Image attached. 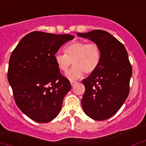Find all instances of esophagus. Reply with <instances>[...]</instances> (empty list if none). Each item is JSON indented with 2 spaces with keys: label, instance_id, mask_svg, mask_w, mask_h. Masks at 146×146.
<instances>
[{
  "label": "esophagus",
  "instance_id": "esophagus-1",
  "mask_svg": "<svg viewBox=\"0 0 146 146\" xmlns=\"http://www.w3.org/2000/svg\"><path fill=\"white\" fill-rule=\"evenodd\" d=\"M76 82H76V81H70V85H71L72 86H73V85H74L76 83Z\"/></svg>",
  "mask_w": 146,
  "mask_h": 146
}]
</instances>
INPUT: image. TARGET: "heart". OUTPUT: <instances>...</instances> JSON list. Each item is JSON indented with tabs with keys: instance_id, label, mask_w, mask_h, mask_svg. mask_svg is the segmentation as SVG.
<instances>
[{
	"instance_id": "heart-1",
	"label": "heart",
	"mask_w": 146,
	"mask_h": 146,
	"mask_svg": "<svg viewBox=\"0 0 146 146\" xmlns=\"http://www.w3.org/2000/svg\"><path fill=\"white\" fill-rule=\"evenodd\" d=\"M64 54L57 53L54 60L61 71H66L73 63V66L66 72L69 80H76L85 73L90 75L96 70L101 61V49L95 43L88 44L85 42H73L64 48Z\"/></svg>"
}]
</instances>
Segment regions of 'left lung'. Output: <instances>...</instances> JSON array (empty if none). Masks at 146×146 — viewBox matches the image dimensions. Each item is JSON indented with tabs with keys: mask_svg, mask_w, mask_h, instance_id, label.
I'll return each mask as SVG.
<instances>
[{
	"mask_svg": "<svg viewBox=\"0 0 146 146\" xmlns=\"http://www.w3.org/2000/svg\"><path fill=\"white\" fill-rule=\"evenodd\" d=\"M77 35L99 45L102 54L96 70L82 80L85 88L82 108L94 120L110 119L119 111L129 94L132 67L127 51L118 39L106 31L97 29Z\"/></svg>",
	"mask_w": 146,
	"mask_h": 146,
	"instance_id": "1",
	"label": "left lung"
}]
</instances>
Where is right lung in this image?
Wrapping results in <instances>:
<instances>
[{
    "label": "right lung",
    "instance_id": "1",
    "mask_svg": "<svg viewBox=\"0 0 146 146\" xmlns=\"http://www.w3.org/2000/svg\"><path fill=\"white\" fill-rule=\"evenodd\" d=\"M70 35L32 32L25 35L12 52L8 79L16 104L25 114L39 123L57 117L63 100L71 89L54 60V55Z\"/></svg>",
    "mask_w": 146,
    "mask_h": 146
}]
</instances>
